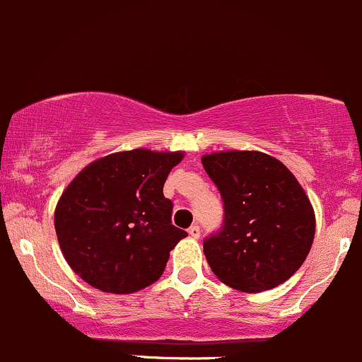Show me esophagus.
<instances>
[{
	"label": "esophagus",
	"mask_w": 362,
	"mask_h": 362,
	"mask_svg": "<svg viewBox=\"0 0 362 362\" xmlns=\"http://www.w3.org/2000/svg\"><path fill=\"white\" fill-rule=\"evenodd\" d=\"M188 233H189V237H193V238H199V237H200V226H199V225H193V226H189V228H188Z\"/></svg>",
	"instance_id": "esophagus-1"
}]
</instances>
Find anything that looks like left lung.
I'll use <instances>...</instances> for the list:
<instances>
[{
  "instance_id": "left-lung-1",
  "label": "left lung",
  "mask_w": 362,
  "mask_h": 362,
  "mask_svg": "<svg viewBox=\"0 0 362 362\" xmlns=\"http://www.w3.org/2000/svg\"><path fill=\"white\" fill-rule=\"evenodd\" d=\"M225 202V225L204 242L209 267L223 284L262 293L303 264L315 235V212L291 170L262 151L202 156Z\"/></svg>"
}]
</instances>
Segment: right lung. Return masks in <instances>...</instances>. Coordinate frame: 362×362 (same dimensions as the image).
Wrapping results in <instances>:
<instances>
[{"label":"right lung","mask_w":362,"mask_h":362,"mask_svg":"<svg viewBox=\"0 0 362 362\" xmlns=\"http://www.w3.org/2000/svg\"><path fill=\"white\" fill-rule=\"evenodd\" d=\"M185 151L137 148L88 163L62 192L54 225L66 262L87 284L130 294L160 279L186 237L170 225L163 182Z\"/></svg>","instance_id":"add662e5"}]
</instances>
